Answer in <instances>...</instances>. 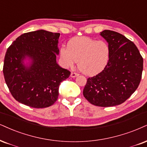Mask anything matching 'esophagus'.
Here are the masks:
<instances>
[{
	"mask_svg": "<svg viewBox=\"0 0 147 147\" xmlns=\"http://www.w3.org/2000/svg\"><path fill=\"white\" fill-rule=\"evenodd\" d=\"M79 74H77V73H75V72H71V78H76L77 76H78Z\"/></svg>",
	"mask_w": 147,
	"mask_h": 147,
	"instance_id": "1",
	"label": "esophagus"
}]
</instances>
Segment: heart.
<instances>
[{"label":"heart","mask_w":147,"mask_h":147,"mask_svg":"<svg viewBox=\"0 0 147 147\" xmlns=\"http://www.w3.org/2000/svg\"><path fill=\"white\" fill-rule=\"evenodd\" d=\"M59 55L65 67H71L78 61V69L83 74L94 76L102 71L108 65L110 48L104 41L77 37L69 41L67 47L60 48Z\"/></svg>","instance_id":"heart-1"}]
</instances>
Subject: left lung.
Wrapping results in <instances>:
<instances>
[{"mask_svg":"<svg viewBox=\"0 0 147 147\" xmlns=\"http://www.w3.org/2000/svg\"><path fill=\"white\" fill-rule=\"evenodd\" d=\"M100 35L110 46L109 61L102 71L87 79L83 95L95 106H115L126 101L138 87L143 59L134 43L124 35L109 30Z\"/></svg>","mask_w":147,"mask_h":147,"instance_id":"1","label":"left lung"}]
</instances>
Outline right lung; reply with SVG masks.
Returning <instances> with one entry per match:
<instances>
[{
  "label": "right lung",
  "mask_w": 147,
  "mask_h": 147,
  "mask_svg": "<svg viewBox=\"0 0 147 147\" xmlns=\"http://www.w3.org/2000/svg\"><path fill=\"white\" fill-rule=\"evenodd\" d=\"M59 37L60 33L45 30L26 32L7 49L3 74L16 100L35 108L57 100L61 82L71 74L57 63Z\"/></svg>",
  "instance_id": "1"
}]
</instances>
